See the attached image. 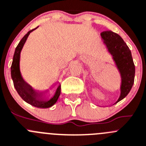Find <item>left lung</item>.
Listing matches in <instances>:
<instances>
[{
	"label": "left lung",
	"mask_w": 146,
	"mask_h": 146,
	"mask_svg": "<svg viewBox=\"0 0 146 146\" xmlns=\"http://www.w3.org/2000/svg\"><path fill=\"white\" fill-rule=\"evenodd\" d=\"M100 36L121 74V94L114 103L115 104L123 100L132 88L135 78V65L129 48L118 34L111 31H104L100 33Z\"/></svg>",
	"instance_id": "1"
}]
</instances>
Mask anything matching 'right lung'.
I'll return each mask as SVG.
<instances>
[{
    "mask_svg": "<svg viewBox=\"0 0 146 146\" xmlns=\"http://www.w3.org/2000/svg\"><path fill=\"white\" fill-rule=\"evenodd\" d=\"M37 28L28 31V33L24 35V37L21 39V40L17 46L15 50V53H14L13 59V63L11 68V78L13 81V85L15 90L18 92L19 96L22 98L23 100L34 107L47 108H50L53 106L58 99L60 94V85L58 86L53 97L50 99H46L45 98V97H43L44 96L43 92L36 91L33 88L32 86H30L24 80L22 77V75H21V70H20V58H21V50H22L23 47L28 38V35L32 31H33Z\"/></svg>",
    "mask_w": 146,
    "mask_h": 146,
    "instance_id": "right-lung-1",
    "label": "right lung"
}]
</instances>
